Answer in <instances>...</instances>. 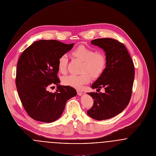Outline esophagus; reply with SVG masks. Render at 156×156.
I'll list each match as a JSON object with an SVG mask.
<instances>
[{
  "label": "esophagus",
  "instance_id": "34e87169",
  "mask_svg": "<svg viewBox=\"0 0 156 156\" xmlns=\"http://www.w3.org/2000/svg\"><path fill=\"white\" fill-rule=\"evenodd\" d=\"M76 92H77V94H78V95H80V96L82 95V93H83V92H82V90H80V89L76 90Z\"/></svg>",
  "mask_w": 156,
  "mask_h": 156
}]
</instances>
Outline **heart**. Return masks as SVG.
Instances as JSON below:
<instances>
[{
  "instance_id": "b5f03b06",
  "label": "heart",
  "mask_w": 156,
  "mask_h": 156,
  "mask_svg": "<svg viewBox=\"0 0 156 156\" xmlns=\"http://www.w3.org/2000/svg\"><path fill=\"white\" fill-rule=\"evenodd\" d=\"M75 57L83 62L80 75H69L63 77L62 82L64 85L80 88L90 81V76L98 78L104 73L107 64L106 55L103 52H97L94 48L80 45L73 51ZM68 64L66 55H61L58 59V68L59 72L66 73Z\"/></svg>"
}]
</instances>
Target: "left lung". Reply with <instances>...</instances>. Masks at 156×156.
Segmentation results:
<instances>
[{
  "instance_id": "left-lung-1",
  "label": "left lung",
  "mask_w": 156,
  "mask_h": 156,
  "mask_svg": "<svg viewBox=\"0 0 156 156\" xmlns=\"http://www.w3.org/2000/svg\"><path fill=\"white\" fill-rule=\"evenodd\" d=\"M90 43L104 50L107 64L104 73L91 85L97 92L104 88L105 92L87 93L94 99L87 113L97 120L110 119L121 113L129 103L134 78L133 62L126 47L116 40L98 38Z\"/></svg>"
}]
</instances>
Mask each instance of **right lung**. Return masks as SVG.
I'll use <instances>...</instances> for the list:
<instances>
[{"mask_svg": "<svg viewBox=\"0 0 156 156\" xmlns=\"http://www.w3.org/2000/svg\"><path fill=\"white\" fill-rule=\"evenodd\" d=\"M74 44L54 40H41L27 47L17 66L16 85L25 111L31 118L50 123L61 116L67 101L76 95L70 86L60 85L57 73L59 57L71 50ZM58 85L54 93L48 87Z\"/></svg>", "mask_w": 156, "mask_h": 156, "instance_id": "1", "label": "right lung"}]
</instances>
